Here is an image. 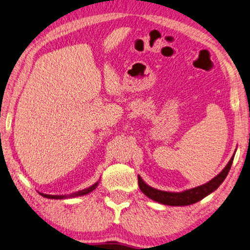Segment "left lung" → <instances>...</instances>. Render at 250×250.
<instances>
[{
    "instance_id": "obj_1",
    "label": "left lung",
    "mask_w": 250,
    "mask_h": 250,
    "mask_svg": "<svg viewBox=\"0 0 250 250\" xmlns=\"http://www.w3.org/2000/svg\"><path fill=\"white\" fill-rule=\"evenodd\" d=\"M232 161H233V157L230 159L229 164L226 166V168H224L218 176L214 177L212 180H209L208 183H206L202 186L191 188V189L182 191V193H169V191L155 189V188L147 186L140 176H139V187L140 189L143 191V194H146L147 197L151 198V200L159 202V203H162L165 205H172V206L190 205V204L196 203L198 201H201L202 198H204L205 196H208V194H211L212 191H214L216 188L221 185L223 180L226 179V177L228 176V173H229V170L231 168V165H232Z\"/></svg>"
}]
</instances>
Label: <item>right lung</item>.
I'll use <instances>...</instances> for the list:
<instances>
[{
	"label": "right lung",
	"instance_id": "obj_1",
	"mask_svg": "<svg viewBox=\"0 0 250 250\" xmlns=\"http://www.w3.org/2000/svg\"><path fill=\"white\" fill-rule=\"evenodd\" d=\"M97 185H98V183H96L95 185H92L91 187L86 188V189H83V190H80L78 191V193H73L71 195H61V196H59V195H47V194H42L41 193L42 196H44L46 198H52V200H63V198H67V197H75V196H82V195H85V194H89L90 191H92L95 188L97 187Z\"/></svg>",
	"mask_w": 250,
	"mask_h": 250
}]
</instances>
